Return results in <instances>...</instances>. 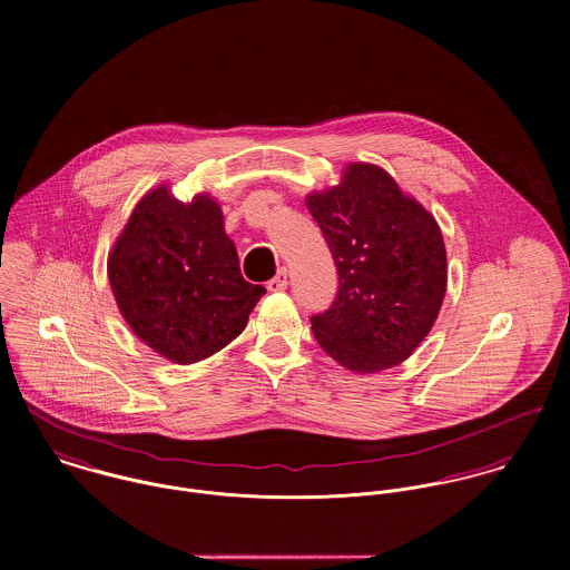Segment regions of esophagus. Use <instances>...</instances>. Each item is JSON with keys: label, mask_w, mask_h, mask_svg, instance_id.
Returning a JSON list of instances; mask_svg holds the SVG:
<instances>
[{"label": "esophagus", "mask_w": 570, "mask_h": 570, "mask_svg": "<svg viewBox=\"0 0 570 570\" xmlns=\"http://www.w3.org/2000/svg\"><path fill=\"white\" fill-rule=\"evenodd\" d=\"M287 283H289L287 269L281 267L278 274H276L272 281H267V289H269V292H283V289H287Z\"/></svg>", "instance_id": "34e87169"}]
</instances>
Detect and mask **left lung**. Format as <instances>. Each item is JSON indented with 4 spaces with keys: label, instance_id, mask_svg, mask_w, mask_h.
<instances>
[{
    "label": "left lung",
    "instance_id": "left-lung-1",
    "mask_svg": "<svg viewBox=\"0 0 570 570\" xmlns=\"http://www.w3.org/2000/svg\"><path fill=\"white\" fill-rule=\"evenodd\" d=\"M305 204L340 281L331 307L309 318L318 344L355 373L402 364L445 296L448 258L434 217L375 164H348L337 186Z\"/></svg>",
    "mask_w": 570,
    "mask_h": 570
}]
</instances>
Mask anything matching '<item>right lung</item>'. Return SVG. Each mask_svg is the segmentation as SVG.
Segmentation results:
<instances>
[{"label": "right lung", "mask_w": 570, "mask_h": 570, "mask_svg": "<svg viewBox=\"0 0 570 570\" xmlns=\"http://www.w3.org/2000/svg\"><path fill=\"white\" fill-rule=\"evenodd\" d=\"M107 276L131 331L177 364L210 357L247 325L263 285L242 276L215 199L147 193L109 252Z\"/></svg>", "instance_id": "1"}]
</instances>
